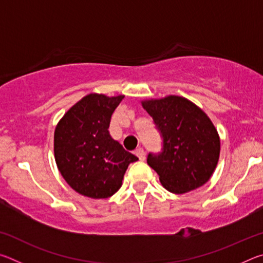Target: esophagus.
I'll return each mask as SVG.
<instances>
[{
	"mask_svg": "<svg viewBox=\"0 0 263 263\" xmlns=\"http://www.w3.org/2000/svg\"><path fill=\"white\" fill-rule=\"evenodd\" d=\"M136 155L138 158H139V160H141V161H144L145 160V152H144V149H142L141 147H139V148H137L136 149Z\"/></svg>",
	"mask_w": 263,
	"mask_h": 263,
	"instance_id": "esophagus-1",
	"label": "esophagus"
}]
</instances>
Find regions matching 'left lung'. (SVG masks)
I'll return each instance as SVG.
<instances>
[{
	"label": "left lung",
	"instance_id": "1",
	"mask_svg": "<svg viewBox=\"0 0 263 263\" xmlns=\"http://www.w3.org/2000/svg\"><path fill=\"white\" fill-rule=\"evenodd\" d=\"M162 138L159 153L147 163L168 191L184 194L210 180L217 166L220 140L210 118L193 102L180 96L142 102Z\"/></svg>",
	"mask_w": 263,
	"mask_h": 263
}]
</instances>
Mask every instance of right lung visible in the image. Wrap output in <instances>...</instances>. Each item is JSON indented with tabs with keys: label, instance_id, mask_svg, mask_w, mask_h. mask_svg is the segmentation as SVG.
Masks as SVG:
<instances>
[{
	"label": "right lung",
	"instance_id": "right-lung-1",
	"mask_svg": "<svg viewBox=\"0 0 263 263\" xmlns=\"http://www.w3.org/2000/svg\"><path fill=\"white\" fill-rule=\"evenodd\" d=\"M124 96L89 94L73 105L54 132V157L65 181L79 194L108 198L117 193L128 164L138 160L109 133Z\"/></svg>",
	"mask_w": 263,
	"mask_h": 263
}]
</instances>
